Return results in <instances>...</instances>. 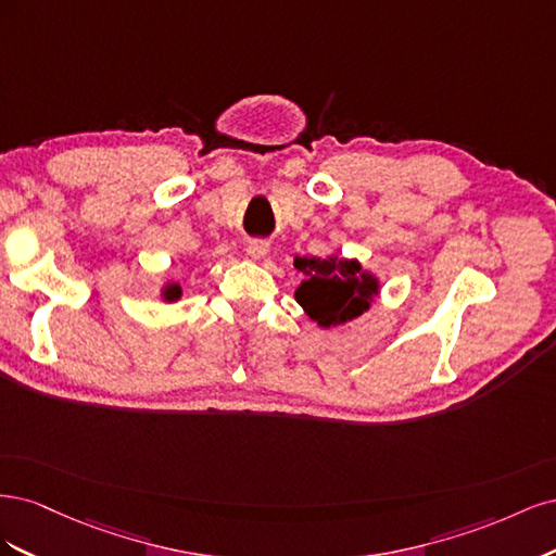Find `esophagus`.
<instances>
[{"mask_svg": "<svg viewBox=\"0 0 556 556\" xmlns=\"http://www.w3.org/2000/svg\"><path fill=\"white\" fill-rule=\"evenodd\" d=\"M245 252H248V255H250L252 260H262V257L266 255V252H268V243H266V241H260V239L248 241Z\"/></svg>", "mask_w": 556, "mask_h": 556, "instance_id": "esophagus-1", "label": "esophagus"}]
</instances>
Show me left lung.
Instances as JSON below:
<instances>
[{
  "instance_id": "left-lung-1",
  "label": "left lung",
  "mask_w": 556,
  "mask_h": 556,
  "mask_svg": "<svg viewBox=\"0 0 556 556\" xmlns=\"http://www.w3.org/2000/svg\"><path fill=\"white\" fill-rule=\"evenodd\" d=\"M294 266L304 274L294 292L299 306L325 329L359 317L380 292L378 278L364 271L357 260L296 257Z\"/></svg>"
}]
</instances>
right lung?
Instances as JSON below:
<instances>
[{
	"label": "right lung",
	"mask_w": 556,
	"mask_h": 556,
	"mask_svg": "<svg viewBox=\"0 0 556 556\" xmlns=\"http://www.w3.org/2000/svg\"><path fill=\"white\" fill-rule=\"evenodd\" d=\"M180 294H182V290H180L178 282H166V285H164V290H162L164 301H178Z\"/></svg>",
	"instance_id": "right-lung-1"
}]
</instances>
